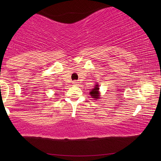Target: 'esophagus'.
<instances>
[{
	"label": "esophagus",
	"mask_w": 161,
	"mask_h": 161,
	"mask_svg": "<svg viewBox=\"0 0 161 161\" xmlns=\"http://www.w3.org/2000/svg\"><path fill=\"white\" fill-rule=\"evenodd\" d=\"M72 84H74V85H78V84H79V82H78V81H73Z\"/></svg>",
	"instance_id": "34e87169"
}]
</instances>
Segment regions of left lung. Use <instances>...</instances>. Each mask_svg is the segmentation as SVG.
I'll list each match as a JSON object with an SVG mask.
<instances>
[{
	"label": "left lung",
	"instance_id": "obj_1",
	"mask_svg": "<svg viewBox=\"0 0 161 161\" xmlns=\"http://www.w3.org/2000/svg\"><path fill=\"white\" fill-rule=\"evenodd\" d=\"M99 85L98 84H96V86L95 87H94V89H92V90L90 92V95L92 96V98H94V99H98V98H99Z\"/></svg>",
	"mask_w": 161,
	"mask_h": 161
}]
</instances>
